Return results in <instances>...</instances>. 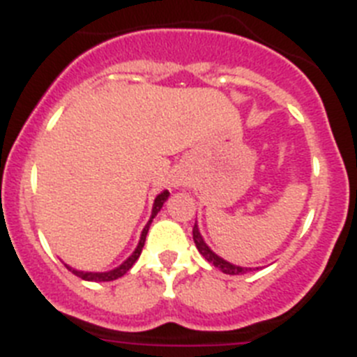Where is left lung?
Masks as SVG:
<instances>
[{"instance_id": "obj_1", "label": "left lung", "mask_w": 357, "mask_h": 357, "mask_svg": "<svg viewBox=\"0 0 357 357\" xmlns=\"http://www.w3.org/2000/svg\"><path fill=\"white\" fill-rule=\"evenodd\" d=\"M193 239H195V245H197L198 252H200L204 257H206L207 261H209L211 264H214L216 268H220L223 273H229V275H241V273H247L248 270H252V268H243V266H236V264L229 263V261L222 259L220 255L214 254L213 250H211L209 247L206 245V241H204V238H202L200 230H198V225L195 223L193 227Z\"/></svg>"}]
</instances>
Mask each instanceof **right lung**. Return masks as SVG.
Masks as SVG:
<instances>
[{
    "instance_id": "right-lung-1",
    "label": "right lung",
    "mask_w": 357,
    "mask_h": 357,
    "mask_svg": "<svg viewBox=\"0 0 357 357\" xmlns=\"http://www.w3.org/2000/svg\"><path fill=\"white\" fill-rule=\"evenodd\" d=\"M169 193L168 191H162L160 195H157L155 202H153V209H151V218H150V222L146 223V227L143 229V232H141V239H139V245H137V248L134 250V254L128 257L127 261H123L121 264H119L118 268H114V270H110V272H80V270H75V268L68 266L66 264V268H68L69 272H73L77 277H80V279L84 280H91V282H109V280H116L119 279V277H123L125 273L130 270L132 266H134V263L137 259H139V255H141V250H143L144 247V241H146V234H148V229H150V223L151 220L157 216V213L160 211V207L164 206V202L168 200Z\"/></svg>"
}]
</instances>
